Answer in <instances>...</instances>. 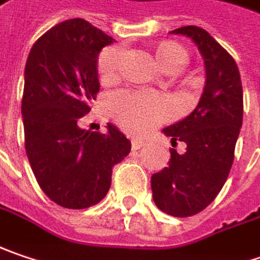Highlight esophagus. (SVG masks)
<instances>
[{"mask_svg": "<svg viewBox=\"0 0 260 260\" xmlns=\"http://www.w3.org/2000/svg\"><path fill=\"white\" fill-rule=\"evenodd\" d=\"M146 145V142L143 140V139H139V137H135L133 140H132V148L135 150L140 149V148H143Z\"/></svg>", "mask_w": 260, "mask_h": 260, "instance_id": "1", "label": "esophagus"}]
</instances>
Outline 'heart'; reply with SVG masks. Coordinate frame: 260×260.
I'll return each instance as SVG.
<instances>
[{"mask_svg":"<svg viewBox=\"0 0 260 260\" xmlns=\"http://www.w3.org/2000/svg\"><path fill=\"white\" fill-rule=\"evenodd\" d=\"M123 49L108 46L98 57V73L102 79H112L120 66ZM156 57L165 70L183 67L187 61V52L175 42H164L156 49ZM108 107L112 115L132 132H145L153 124L159 123L168 114V101L164 96L120 90L108 98Z\"/></svg>","mask_w":260,"mask_h":260,"instance_id":"b5f03b06","label":"heart"}]
</instances>
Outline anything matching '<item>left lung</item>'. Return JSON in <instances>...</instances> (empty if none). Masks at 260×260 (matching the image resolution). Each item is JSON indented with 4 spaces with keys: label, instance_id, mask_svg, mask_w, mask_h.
Wrapping results in <instances>:
<instances>
[{
    "label": "left lung",
    "instance_id": "1",
    "mask_svg": "<svg viewBox=\"0 0 260 260\" xmlns=\"http://www.w3.org/2000/svg\"><path fill=\"white\" fill-rule=\"evenodd\" d=\"M170 33L194 42L206 72L198 107L162 130L173 145L186 143V152L170 149L168 167L150 178L155 205L184 218L203 211L227 181L243 123V87L234 58L205 29L184 26Z\"/></svg>",
    "mask_w": 260,
    "mask_h": 260
}]
</instances>
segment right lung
<instances>
[{
    "instance_id": "right-lung-1",
    "label": "right lung",
    "mask_w": 260,
    "mask_h": 260,
    "mask_svg": "<svg viewBox=\"0 0 260 260\" xmlns=\"http://www.w3.org/2000/svg\"><path fill=\"white\" fill-rule=\"evenodd\" d=\"M114 39L83 19L66 20L32 46L24 67V148L38 184L57 205L85 209L105 198L112 167L132 143L114 124L80 128L99 92L98 55Z\"/></svg>"
}]
</instances>
